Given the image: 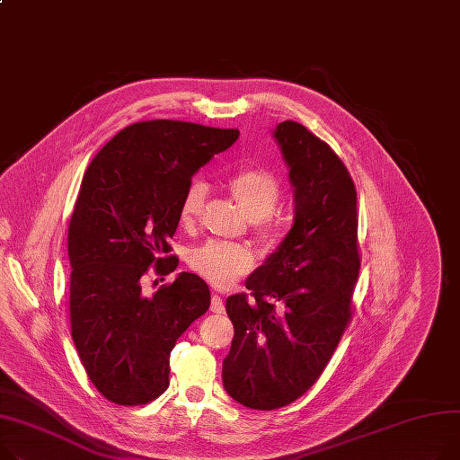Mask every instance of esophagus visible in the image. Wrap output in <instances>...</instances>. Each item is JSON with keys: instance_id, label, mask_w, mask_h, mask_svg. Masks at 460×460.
Instances as JSON below:
<instances>
[{"instance_id": "34e87169", "label": "esophagus", "mask_w": 460, "mask_h": 460, "mask_svg": "<svg viewBox=\"0 0 460 460\" xmlns=\"http://www.w3.org/2000/svg\"><path fill=\"white\" fill-rule=\"evenodd\" d=\"M210 311L217 313V314H224V311H226L224 299H222L218 294H214V296L210 297Z\"/></svg>"}]
</instances>
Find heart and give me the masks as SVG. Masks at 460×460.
Masks as SVG:
<instances>
[{
    "label": "heart",
    "instance_id": "1",
    "mask_svg": "<svg viewBox=\"0 0 460 460\" xmlns=\"http://www.w3.org/2000/svg\"><path fill=\"white\" fill-rule=\"evenodd\" d=\"M227 190L238 207L253 220L255 233L268 243H278L288 231V220L275 214L281 198L283 185L279 177L266 168H243L227 181ZM207 199V185L194 181L182 196L179 218L182 226H192L199 220ZM255 264V253L242 243L212 240L190 255V266L207 281L217 287H227Z\"/></svg>",
    "mask_w": 460,
    "mask_h": 460
}]
</instances>
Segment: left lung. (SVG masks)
<instances>
[{
	"instance_id": "1",
	"label": "left lung",
	"mask_w": 460,
	"mask_h": 460,
	"mask_svg": "<svg viewBox=\"0 0 460 460\" xmlns=\"http://www.w3.org/2000/svg\"><path fill=\"white\" fill-rule=\"evenodd\" d=\"M294 187L296 218L278 252L227 297L234 336L224 386L257 411L290 405L323 374L353 314L358 214L341 157L297 121L273 131Z\"/></svg>"
}]
</instances>
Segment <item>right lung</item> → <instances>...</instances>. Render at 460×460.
Masks as SVG:
<instances>
[{"mask_svg": "<svg viewBox=\"0 0 460 460\" xmlns=\"http://www.w3.org/2000/svg\"><path fill=\"white\" fill-rule=\"evenodd\" d=\"M238 129L149 119L121 129L84 172L68 226L72 339L86 376L116 405H146L170 385V353L210 305L207 283L181 271L153 296L140 279L168 275L179 207L192 175Z\"/></svg>", "mask_w": 460, "mask_h": 460, "instance_id": "obj_1", "label": "right lung"}]
</instances>
